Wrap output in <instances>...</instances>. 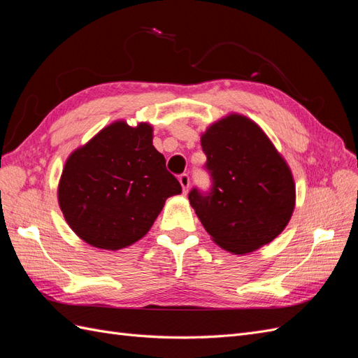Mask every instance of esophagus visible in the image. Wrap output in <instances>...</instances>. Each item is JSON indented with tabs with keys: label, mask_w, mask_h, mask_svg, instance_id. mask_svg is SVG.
<instances>
[{
	"label": "esophagus",
	"mask_w": 358,
	"mask_h": 358,
	"mask_svg": "<svg viewBox=\"0 0 358 358\" xmlns=\"http://www.w3.org/2000/svg\"><path fill=\"white\" fill-rule=\"evenodd\" d=\"M179 182H180V185H182L183 192H187V191L189 189V183H191L189 176L187 175V173H183V175H180V176H179Z\"/></svg>",
	"instance_id": "34e87169"
}]
</instances>
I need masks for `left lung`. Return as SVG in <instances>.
Instances as JSON below:
<instances>
[{"label":"left lung","instance_id":"obj_1","mask_svg":"<svg viewBox=\"0 0 358 358\" xmlns=\"http://www.w3.org/2000/svg\"><path fill=\"white\" fill-rule=\"evenodd\" d=\"M212 189L194 188L189 203L212 241L236 255L254 252L284 231L296 206V183L266 133L230 113L201 134Z\"/></svg>","mask_w":358,"mask_h":358}]
</instances>
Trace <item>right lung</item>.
Listing matches in <instances>:
<instances>
[{
	"label": "right lung",
	"instance_id": "add662e5",
	"mask_svg": "<svg viewBox=\"0 0 358 358\" xmlns=\"http://www.w3.org/2000/svg\"><path fill=\"white\" fill-rule=\"evenodd\" d=\"M148 122L115 121L70 154L58 203L70 229L88 245L117 251L150 230L169 197L182 192L152 145Z\"/></svg>",
	"mask_w": 358,
	"mask_h": 358
}]
</instances>
